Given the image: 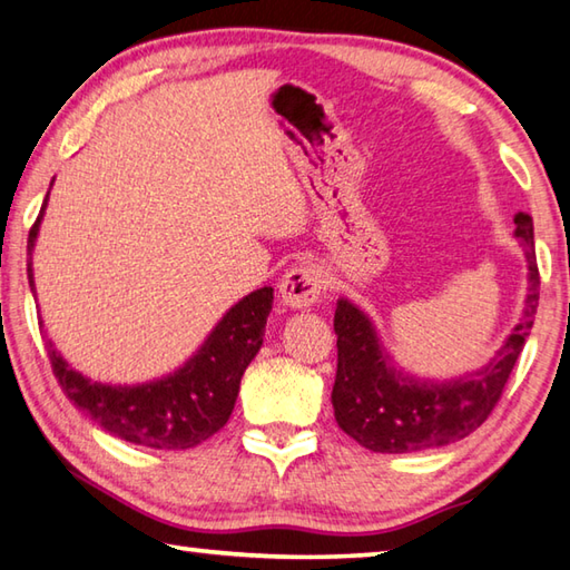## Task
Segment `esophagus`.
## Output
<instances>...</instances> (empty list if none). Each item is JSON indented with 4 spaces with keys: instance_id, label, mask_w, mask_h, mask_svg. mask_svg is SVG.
I'll return each instance as SVG.
<instances>
[{
    "instance_id": "esophagus-1",
    "label": "esophagus",
    "mask_w": 570,
    "mask_h": 570,
    "mask_svg": "<svg viewBox=\"0 0 570 570\" xmlns=\"http://www.w3.org/2000/svg\"><path fill=\"white\" fill-rule=\"evenodd\" d=\"M278 294H282V302L288 308L314 306L321 296V274L308 264L288 268L282 284H278Z\"/></svg>"
}]
</instances>
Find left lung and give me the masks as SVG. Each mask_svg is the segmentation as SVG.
<instances>
[{
  "mask_svg": "<svg viewBox=\"0 0 570 570\" xmlns=\"http://www.w3.org/2000/svg\"><path fill=\"white\" fill-rule=\"evenodd\" d=\"M513 224V236L521 242L529 262L523 314L489 364L469 374L433 381L396 368L381 346L371 318L348 298H338L334 314L338 364L331 403L338 426L361 446L376 453H413L446 446L469 436L489 419L533 326L541 286L533 249V219L519 212Z\"/></svg>",
  "mask_w": 570,
  "mask_h": 570,
  "instance_id": "obj_1",
  "label": "left lung"
}]
</instances>
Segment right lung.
Here are the masks:
<instances>
[{
  "label": "right lung",
  "instance_id": "obj_1",
  "mask_svg": "<svg viewBox=\"0 0 570 570\" xmlns=\"http://www.w3.org/2000/svg\"><path fill=\"white\" fill-rule=\"evenodd\" d=\"M49 199V191H47ZM47 199L29 232L27 276L35 294L32 252ZM274 288H256L222 316L199 351L171 374L144 384H101L71 368L51 341L49 361L61 391L75 406L111 436L134 446L181 451L214 436L229 421L246 366L264 344Z\"/></svg>",
  "mask_w": 570,
  "mask_h": 570
}]
</instances>
